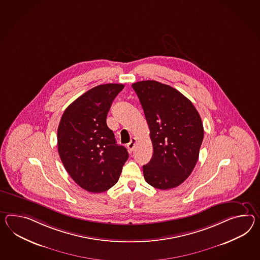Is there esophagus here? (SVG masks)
Listing matches in <instances>:
<instances>
[{
    "mask_svg": "<svg viewBox=\"0 0 260 260\" xmlns=\"http://www.w3.org/2000/svg\"><path fill=\"white\" fill-rule=\"evenodd\" d=\"M136 143H137V139H136V138H133V139L131 140V142L127 144V146L129 151H133V149H134V147H135Z\"/></svg>",
    "mask_w": 260,
    "mask_h": 260,
    "instance_id": "34e87169",
    "label": "esophagus"
}]
</instances>
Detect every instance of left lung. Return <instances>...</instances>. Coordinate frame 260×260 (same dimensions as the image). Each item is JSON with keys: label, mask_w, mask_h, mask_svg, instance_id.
Wrapping results in <instances>:
<instances>
[{"label": "left lung", "mask_w": 260, "mask_h": 260, "mask_svg": "<svg viewBox=\"0 0 260 260\" xmlns=\"http://www.w3.org/2000/svg\"><path fill=\"white\" fill-rule=\"evenodd\" d=\"M150 131L153 156L143 166L146 182L159 190L182 183L197 165L204 138L201 117L190 100L156 81L133 83Z\"/></svg>", "instance_id": "obj_1"}]
</instances>
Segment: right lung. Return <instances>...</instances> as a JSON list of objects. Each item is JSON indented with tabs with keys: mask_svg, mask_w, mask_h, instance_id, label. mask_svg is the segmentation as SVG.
<instances>
[{
	"mask_svg": "<svg viewBox=\"0 0 260 260\" xmlns=\"http://www.w3.org/2000/svg\"><path fill=\"white\" fill-rule=\"evenodd\" d=\"M123 88L124 84L106 83L90 89L64 110L59 123L61 160L71 178L90 192L112 188L128 158L106 123L112 102Z\"/></svg>",
	"mask_w": 260,
	"mask_h": 260,
	"instance_id": "obj_1",
	"label": "right lung"
}]
</instances>
